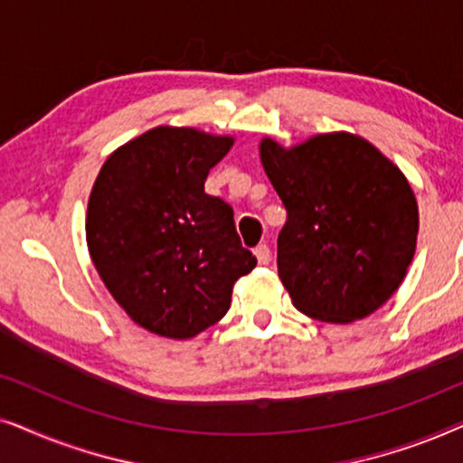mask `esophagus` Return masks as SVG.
Listing matches in <instances>:
<instances>
[{
	"instance_id": "obj_1",
	"label": "esophagus",
	"mask_w": 463,
	"mask_h": 463,
	"mask_svg": "<svg viewBox=\"0 0 463 463\" xmlns=\"http://www.w3.org/2000/svg\"><path fill=\"white\" fill-rule=\"evenodd\" d=\"M255 257H257V261L261 263V265H268L269 259H271L269 246H268V244H259L257 249H255Z\"/></svg>"
}]
</instances>
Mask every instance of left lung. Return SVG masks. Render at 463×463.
<instances>
[{
    "mask_svg": "<svg viewBox=\"0 0 463 463\" xmlns=\"http://www.w3.org/2000/svg\"><path fill=\"white\" fill-rule=\"evenodd\" d=\"M261 162L287 208L278 276L295 307L339 325L382 307L407 276L420 230L398 166L347 132L290 149L263 138Z\"/></svg>",
    "mask_w": 463,
    "mask_h": 463,
    "instance_id": "obj_1",
    "label": "left lung"
}]
</instances>
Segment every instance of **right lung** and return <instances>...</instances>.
<instances>
[{
	"label": "right lung",
	"instance_id": "add662e5",
	"mask_svg": "<svg viewBox=\"0 0 463 463\" xmlns=\"http://www.w3.org/2000/svg\"><path fill=\"white\" fill-rule=\"evenodd\" d=\"M233 145L160 126L107 157L88 202V249L124 312L147 331L189 339L217 325L232 288L257 265L233 208L204 192Z\"/></svg>",
	"mask_w": 463,
	"mask_h": 463
}]
</instances>
